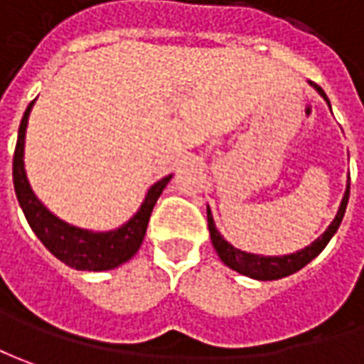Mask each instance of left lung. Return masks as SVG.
<instances>
[{
  "label": "left lung",
  "instance_id": "8db88e82",
  "mask_svg": "<svg viewBox=\"0 0 364 364\" xmlns=\"http://www.w3.org/2000/svg\"><path fill=\"white\" fill-rule=\"evenodd\" d=\"M311 85L317 89L318 95L328 103L327 93L318 87L317 83H313V81H311ZM328 107H331V103H328ZM348 191H350V179L347 181V189H345V195H343V201L338 205L337 215H335V219L327 227V231L321 237H317L311 245H306L305 249H301V251H295V253L289 255H275V257L273 255H257L241 251V249L233 247L229 241H225L223 235L217 231L211 209L207 207V223H209L211 243H213L215 251H217L219 259L223 261L225 265L245 277H251V279H257V281H277V279L293 275L296 271H301L305 265H309L327 247L328 241L333 239V235L337 233L338 225H341L343 217H345V211H347Z\"/></svg>",
  "mask_w": 364,
  "mask_h": 364
}]
</instances>
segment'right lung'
Masks as SVG:
<instances>
[{
  "label": "right lung",
  "instance_id": "add662e5",
  "mask_svg": "<svg viewBox=\"0 0 364 364\" xmlns=\"http://www.w3.org/2000/svg\"><path fill=\"white\" fill-rule=\"evenodd\" d=\"M36 101L27 105L23 119L17 131V145L14 153V187H16L17 201L26 215L27 223L37 239L46 245V249L53 257H58L61 263L77 271H109L115 267L127 263L133 255L139 251L143 237L147 231L151 211L159 199L167 183L173 175L163 177L153 183L149 191L145 193V199L137 209V213L131 217L127 223L111 231H91L81 229L75 225L59 219L47 209L43 203L37 199V195L27 181L26 163H23V149H26L27 119Z\"/></svg>",
  "mask_w": 364,
  "mask_h": 364
}]
</instances>
